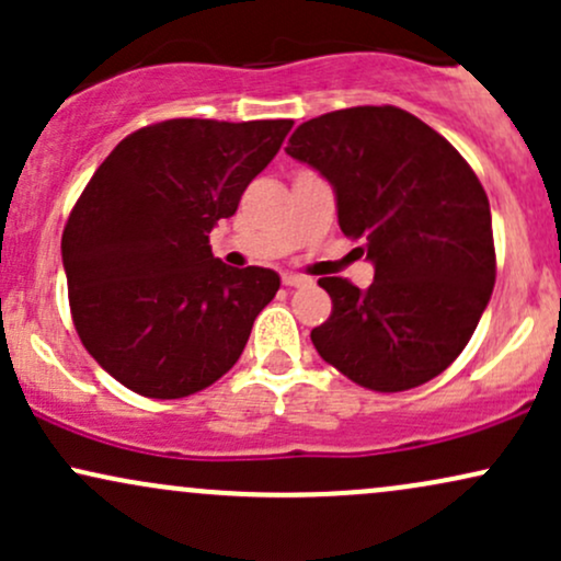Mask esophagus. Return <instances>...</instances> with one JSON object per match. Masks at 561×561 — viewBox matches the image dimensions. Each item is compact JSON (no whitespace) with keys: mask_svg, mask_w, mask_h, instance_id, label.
Masks as SVG:
<instances>
[{"mask_svg":"<svg viewBox=\"0 0 561 561\" xmlns=\"http://www.w3.org/2000/svg\"><path fill=\"white\" fill-rule=\"evenodd\" d=\"M282 285H285V287H306V285H311V279H308V276H300V274H282Z\"/></svg>","mask_w":561,"mask_h":561,"instance_id":"esophagus-1","label":"esophagus"}]
</instances>
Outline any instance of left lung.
I'll use <instances>...</instances> for the list:
<instances>
[{
	"label": "left lung",
	"mask_w": 561,
	"mask_h": 561,
	"mask_svg": "<svg viewBox=\"0 0 561 561\" xmlns=\"http://www.w3.org/2000/svg\"><path fill=\"white\" fill-rule=\"evenodd\" d=\"M287 156L337 197L345 237L364 240L375 282L321 276L332 313L311 332L319 356L362 388H420L456 362L495 282L491 205L448 139L392 105L306 121Z\"/></svg>",
	"instance_id": "left-lung-1"
}]
</instances>
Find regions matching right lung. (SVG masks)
I'll return each mask as SVG.
<instances>
[{
    "label": "right lung",
    "mask_w": 561,
    "mask_h": 561,
    "mask_svg": "<svg viewBox=\"0 0 561 561\" xmlns=\"http://www.w3.org/2000/svg\"><path fill=\"white\" fill-rule=\"evenodd\" d=\"M293 121L173 118L128 134L89 179L62 231L83 347L145 398H186L242 356L279 289L272 268L214 259L210 229L272 163Z\"/></svg>",
    "instance_id": "right-lung-1"
}]
</instances>
